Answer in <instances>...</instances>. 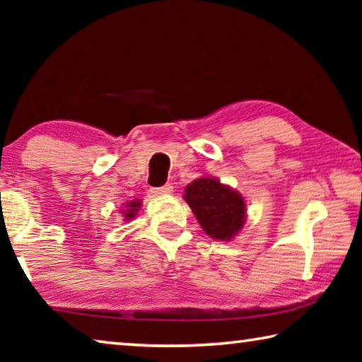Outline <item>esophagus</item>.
<instances>
[{
	"label": "esophagus",
	"mask_w": 362,
	"mask_h": 362,
	"mask_svg": "<svg viewBox=\"0 0 362 362\" xmlns=\"http://www.w3.org/2000/svg\"><path fill=\"white\" fill-rule=\"evenodd\" d=\"M173 192H174V188H173V185H170V183H166V185H163V187H159V188H151V193L155 194V196L170 194Z\"/></svg>",
	"instance_id": "1"
}]
</instances>
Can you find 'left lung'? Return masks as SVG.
Returning <instances> with one entry per match:
<instances>
[{
	"mask_svg": "<svg viewBox=\"0 0 362 362\" xmlns=\"http://www.w3.org/2000/svg\"><path fill=\"white\" fill-rule=\"evenodd\" d=\"M183 199L192 207L206 235L230 241L246 223V201L243 194L212 177H201L185 188Z\"/></svg>",
	"mask_w": 362,
	"mask_h": 362,
	"instance_id": "left-lung-1",
	"label": "left lung"
}]
</instances>
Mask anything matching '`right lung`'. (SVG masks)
<instances>
[{
  "instance_id": "right-lung-1",
  "label": "right lung",
  "mask_w": 362,
  "mask_h": 362,
  "mask_svg": "<svg viewBox=\"0 0 362 362\" xmlns=\"http://www.w3.org/2000/svg\"><path fill=\"white\" fill-rule=\"evenodd\" d=\"M140 206H142V203H140L139 199H132V201H129V203L124 204L126 209H122L121 214H122V216H124L126 222H127V220H132L134 217L137 216Z\"/></svg>"
}]
</instances>
